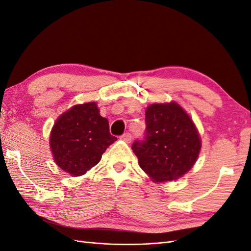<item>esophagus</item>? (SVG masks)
Instances as JSON below:
<instances>
[{
	"label": "esophagus",
	"instance_id": "34e87169",
	"mask_svg": "<svg viewBox=\"0 0 251 251\" xmlns=\"http://www.w3.org/2000/svg\"><path fill=\"white\" fill-rule=\"evenodd\" d=\"M120 139L126 143H130L132 140V135L130 133H126L123 136H120Z\"/></svg>",
	"mask_w": 251,
	"mask_h": 251
}]
</instances>
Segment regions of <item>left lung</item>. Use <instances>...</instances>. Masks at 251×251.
Instances as JSON below:
<instances>
[{
  "label": "left lung",
  "mask_w": 251,
  "mask_h": 251,
  "mask_svg": "<svg viewBox=\"0 0 251 251\" xmlns=\"http://www.w3.org/2000/svg\"><path fill=\"white\" fill-rule=\"evenodd\" d=\"M143 141L132 146L139 166L153 182L177 180L199 157L201 137L193 119L176 101L150 104Z\"/></svg>",
  "instance_id": "1"
}]
</instances>
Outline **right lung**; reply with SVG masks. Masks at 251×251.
Returning a JSON list of instances; mask_svg holds the SVG:
<instances>
[{
  "mask_svg": "<svg viewBox=\"0 0 251 251\" xmlns=\"http://www.w3.org/2000/svg\"><path fill=\"white\" fill-rule=\"evenodd\" d=\"M117 140L110 134L109 121L100 116L94 101L75 104L58 116L50 133V149L58 168L78 177L100 161Z\"/></svg>",
  "mask_w": 251,
  "mask_h": 251,
  "instance_id": "obj_1",
  "label": "right lung"
}]
</instances>
